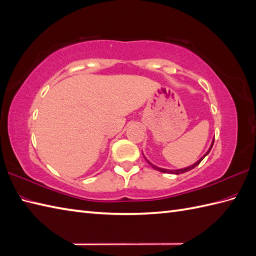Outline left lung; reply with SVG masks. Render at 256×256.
I'll list each match as a JSON object with an SVG mask.
<instances>
[{
	"mask_svg": "<svg viewBox=\"0 0 256 256\" xmlns=\"http://www.w3.org/2000/svg\"><path fill=\"white\" fill-rule=\"evenodd\" d=\"M212 145H214V140H212V146H210V150H208V152H207L206 154H205V155L203 156V157H202L200 160H198V162H196L194 164H192V166H190V167H188V168H184V169H179V170H168V169H162V168H158V167H156V166H154L152 164H150V162H148V160H147V162L148 164H150V166H152V167L154 168V169H156V170H158V171H160V172H164V174H184V172H188V171H190V170H192V169H194L195 167H196V166H198L200 164V162H202V160H203L204 159V157L206 156V155H208V154H210V150H212Z\"/></svg>",
	"mask_w": 256,
	"mask_h": 256,
	"instance_id": "1",
	"label": "left lung"
}]
</instances>
